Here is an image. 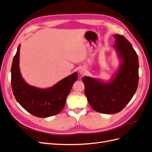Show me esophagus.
<instances>
[{"label": "esophagus", "instance_id": "esophagus-1", "mask_svg": "<svg viewBox=\"0 0 152 152\" xmlns=\"http://www.w3.org/2000/svg\"><path fill=\"white\" fill-rule=\"evenodd\" d=\"M79 72L81 75H83L85 74V69L83 68H81L79 70Z\"/></svg>", "mask_w": 152, "mask_h": 152}]
</instances>
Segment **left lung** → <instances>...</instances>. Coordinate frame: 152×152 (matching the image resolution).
I'll return each instance as SVG.
<instances>
[{"label": "left lung", "instance_id": "obj_1", "mask_svg": "<svg viewBox=\"0 0 152 152\" xmlns=\"http://www.w3.org/2000/svg\"><path fill=\"white\" fill-rule=\"evenodd\" d=\"M115 48L120 66L109 81L82 77L85 94L92 109L104 114L122 111L135 94L139 82V61L136 51L124 36L115 34Z\"/></svg>", "mask_w": 152, "mask_h": 152}]
</instances>
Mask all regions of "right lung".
<instances>
[{"label":"right lung","instance_id":"right-lung-1","mask_svg":"<svg viewBox=\"0 0 152 152\" xmlns=\"http://www.w3.org/2000/svg\"><path fill=\"white\" fill-rule=\"evenodd\" d=\"M20 45L12 60L11 87L14 96L25 110L34 116L46 118L58 113L65 106L66 99L77 79V72L65 77L50 88L42 89L26 83L21 76L20 67Z\"/></svg>","mask_w":152,"mask_h":152}]
</instances>
